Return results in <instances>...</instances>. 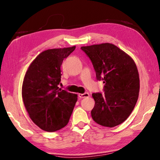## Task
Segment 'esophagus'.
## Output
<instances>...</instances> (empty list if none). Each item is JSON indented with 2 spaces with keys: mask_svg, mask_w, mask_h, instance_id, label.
<instances>
[{
  "mask_svg": "<svg viewBox=\"0 0 160 160\" xmlns=\"http://www.w3.org/2000/svg\"><path fill=\"white\" fill-rule=\"evenodd\" d=\"M78 97L80 98H83L89 97L90 95H89L88 93H78Z\"/></svg>",
  "mask_w": 160,
  "mask_h": 160,
  "instance_id": "1",
  "label": "esophagus"
}]
</instances>
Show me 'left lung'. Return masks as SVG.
<instances>
[{
	"label": "left lung",
	"instance_id": "8db88e82",
	"mask_svg": "<svg viewBox=\"0 0 160 160\" xmlns=\"http://www.w3.org/2000/svg\"><path fill=\"white\" fill-rule=\"evenodd\" d=\"M93 64L97 80L105 83L104 94H92L91 117L106 127L121 124L132 112L138 98L140 80L135 62L114 44L81 47Z\"/></svg>",
	"mask_w": 160,
	"mask_h": 160
}]
</instances>
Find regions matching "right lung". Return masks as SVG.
I'll return each mask as SVG.
<instances>
[{
  "label": "right lung",
  "mask_w": 160,
  "mask_h": 160,
  "mask_svg": "<svg viewBox=\"0 0 160 160\" xmlns=\"http://www.w3.org/2000/svg\"><path fill=\"white\" fill-rule=\"evenodd\" d=\"M76 46L41 52L25 74L22 96L30 118L42 130L54 132L64 128L77 101V95L59 88L60 67Z\"/></svg>",
  "instance_id": "obj_1"
}]
</instances>
